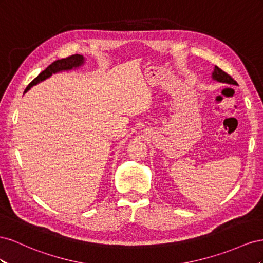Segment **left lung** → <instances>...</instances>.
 <instances>
[{
    "label": "left lung",
    "instance_id": "obj_1",
    "mask_svg": "<svg viewBox=\"0 0 263 263\" xmlns=\"http://www.w3.org/2000/svg\"><path fill=\"white\" fill-rule=\"evenodd\" d=\"M213 79L219 81V82H224V84L237 85V81L235 79H232L230 74L224 72L223 70H221L219 68V67H217V66H215V69L213 71Z\"/></svg>",
    "mask_w": 263,
    "mask_h": 263
}]
</instances>
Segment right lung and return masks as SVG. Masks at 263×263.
I'll return each instance as SVG.
<instances>
[{"instance_id":"right-lung-1","label":"right lung","mask_w":263,"mask_h":263,"mask_svg":"<svg viewBox=\"0 0 263 263\" xmlns=\"http://www.w3.org/2000/svg\"><path fill=\"white\" fill-rule=\"evenodd\" d=\"M84 61L85 58L82 55H72V56H69V57H66V58H63V59H58V61L54 62L52 64H50L46 69H45L44 71H42L39 76H37L31 84H29L25 91H28L29 89H31L33 86L37 85L39 82L45 80L49 78L52 73H56V72H59V71H63V70H71L73 68H78L79 66H81L82 64H84Z\"/></svg>"}]
</instances>
